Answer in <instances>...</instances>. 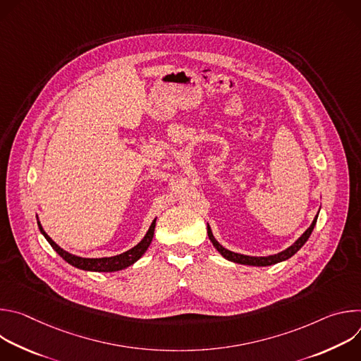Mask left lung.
I'll return each instance as SVG.
<instances>
[{"instance_id":"obj_1","label":"left lung","mask_w":361,"mask_h":361,"mask_svg":"<svg viewBox=\"0 0 361 361\" xmlns=\"http://www.w3.org/2000/svg\"><path fill=\"white\" fill-rule=\"evenodd\" d=\"M317 217L319 214L316 216V219L313 220L312 226L308 227L302 234L301 237L293 244L290 245L288 248H286L284 251H280L277 254H273V255H267V257H252V255H244V254H238V252H234V251H230L227 248H224L213 235L212 233V228L210 226L207 224V233H209V238L210 241L213 243V245L217 248V251L224 257V259L233 262V263H238V264H245V266H255V267H266V266H273V264H277V263H281L284 260H288L291 255H294L304 244L305 241L308 240V237L312 235L313 230H314V226L317 223Z\"/></svg>"}]
</instances>
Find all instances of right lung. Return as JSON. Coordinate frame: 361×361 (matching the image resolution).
<instances>
[{"label": "right lung", "mask_w": 361, "mask_h": 361, "mask_svg": "<svg viewBox=\"0 0 361 361\" xmlns=\"http://www.w3.org/2000/svg\"><path fill=\"white\" fill-rule=\"evenodd\" d=\"M38 223V228L41 231V234L45 237V240L51 244V247H53L60 257H63V259L77 267V269H81V270H87V271H98V273H111V271H118V270H123V269H127L130 267L131 264H134L137 260H140L142 254L147 251V248L149 247L151 241H152V237H154V228H156V220H154L147 231V234L144 235V238L137 244L134 245L133 248L127 250L126 252L123 254H118V255H113V257H101V259H85V257H78V255H74L66 250H63L59 244H56L53 240H51V237L44 231L42 226L39 221Z\"/></svg>", "instance_id": "right-lung-1"}]
</instances>
